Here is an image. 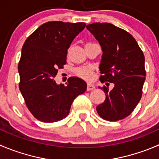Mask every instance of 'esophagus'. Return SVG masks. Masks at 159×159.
<instances>
[{
	"mask_svg": "<svg viewBox=\"0 0 159 159\" xmlns=\"http://www.w3.org/2000/svg\"><path fill=\"white\" fill-rule=\"evenodd\" d=\"M94 89H95V85H94L92 83H88V87H87V90L88 91L93 90Z\"/></svg>",
	"mask_w": 159,
	"mask_h": 159,
	"instance_id": "34e87169",
	"label": "esophagus"
}]
</instances>
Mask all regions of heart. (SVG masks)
<instances>
[{
	"instance_id": "obj_1",
	"label": "heart",
	"mask_w": 159,
	"mask_h": 159,
	"mask_svg": "<svg viewBox=\"0 0 159 159\" xmlns=\"http://www.w3.org/2000/svg\"><path fill=\"white\" fill-rule=\"evenodd\" d=\"M75 73L78 76L86 78V79H89L93 75V68H92V66H84V67L76 69Z\"/></svg>"
}]
</instances>
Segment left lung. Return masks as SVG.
Returning a JSON list of instances; mask_svg holds the SVG:
<instances>
[{"label": "left lung", "mask_w": 159, "mask_h": 159, "mask_svg": "<svg viewBox=\"0 0 159 159\" xmlns=\"http://www.w3.org/2000/svg\"><path fill=\"white\" fill-rule=\"evenodd\" d=\"M102 50L99 70L102 83H113L109 89L98 87L106 93L104 102L96 107L100 117L117 121L128 116L142 96L145 81L144 56L129 32L110 23L95 22L86 26Z\"/></svg>", "instance_id": "8db88e82"}]
</instances>
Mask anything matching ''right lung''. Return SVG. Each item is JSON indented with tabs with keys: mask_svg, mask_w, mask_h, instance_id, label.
<instances>
[{
	"mask_svg": "<svg viewBox=\"0 0 159 159\" xmlns=\"http://www.w3.org/2000/svg\"><path fill=\"white\" fill-rule=\"evenodd\" d=\"M84 22L48 21L24 43L18 70L19 89L31 113L39 120L53 123L67 116L74 99L86 91L85 81L70 77L58 85L54 78L64 67L67 49L84 29Z\"/></svg>",
	"mask_w": 159,
	"mask_h": 159,
	"instance_id": "right-lung-1",
	"label": "right lung"
}]
</instances>
